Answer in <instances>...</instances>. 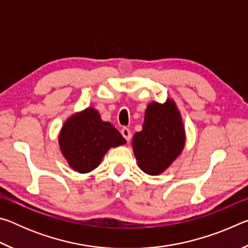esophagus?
Wrapping results in <instances>:
<instances>
[{
	"mask_svg": "<svg viewBox=\"0 0 248 248\" xmlns=\"http://www.w3.org/2000/svg\"><path fill=\"white\" fill-rule=\"evenodd\" d=\"M121 134H123V137L124 138L125 140H127L128 142L131 140V132H130V130L128 128L124 127L123 129H121Z\"/></svg>",
	"mask_w": 248,
	"mask_h": 248,
	"instance_id": "esophagus-1",
	"label": "esophagus"
}]
</instances>
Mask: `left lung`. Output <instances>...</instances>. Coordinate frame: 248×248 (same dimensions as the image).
Instances as JSON below:
<instances>
[{
    "label": "left lung",
    "mask_w": 248,
    "mask_h": 248,
    "mask_svg": "<svg viewBox=\"0 0 248 248\" xmlns=\"http://www.w3.org/2000/svg\"><path fill=\"white\" fill-rule=\"evenodd\" d=\"M185 142L182 116L174 100L167 98L164 104L148 105L142 130L133 136L132 149L140 169L154 176L169 169L183 152Z\"/></svg>",
    "instance_id": "1"
}]
</instances>
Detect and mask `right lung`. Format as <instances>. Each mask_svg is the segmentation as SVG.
<instances>
[{
    "label": "right lung",
    "instance_id": "add662e5",
    "mask_svg": "<svg viewBox=\"0 0 248 248\" xmlns=\"http://www.w3.org/2000/svg\"><path fill=\"white\" fill-rule=\"evenodd\" d=\"M124 143L118 130L108 121H103L93 107L69 117L59 133L62 155L71 169L81 174L95 170L109 149Z\"/></svg>",
    "mask_w": 248,
    "mask_h": 248
}]
</instances>
